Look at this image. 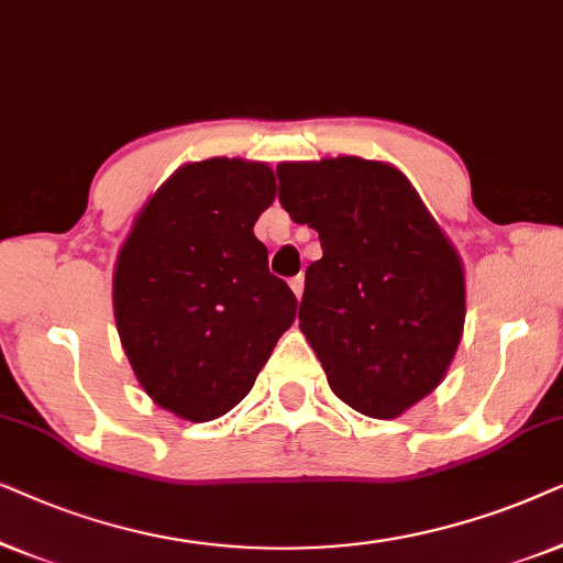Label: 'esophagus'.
<instances>
[{
	"label": "esophagus",
	"mask_w": 563,
	"mask_h": 563,
	"mask_svg": "<svg viewBox=\"0 0 563 563\" xmlns=\"http://www.w3.org/2000/svg\"><path fill=\"white\" fill-rule=\"evenodd\" d=\"M290 290H294L296 298L303 296V275H298V277H294V280H290Z\"/></svg>",
	"instance_id": "34e87169"
}]
</instances>
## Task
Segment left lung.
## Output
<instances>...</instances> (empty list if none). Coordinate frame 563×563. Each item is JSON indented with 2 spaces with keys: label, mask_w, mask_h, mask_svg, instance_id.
Listing matches in <instances>:
<instances>
[{
  "label": "left lung",
  "mask_w": 563,
  "mask_h": 563,
  "mask_svg": "<svg viewBox=\"0 0 563 563\" xmlns=\"http://www.w3.org/2000/svg\"><path fill=\"white\" fill-rule=\"evenodd\" d=\"M280 206L319 231L306 269L301 332L329 388L360 415L394 419L434 391L466 321L451 239L391 164L336 156L283 162Z\"/></svg>",
  "instance_id": "obj_1"
}]
</instances>
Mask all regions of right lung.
<instances>
[{"instance_id":"add662e5","label":"right lung","mask_w":563,"mask_h":563,"mask_svg":"<svg viewBox=\"0 0 563 563\" xmlns=\"http://www.w3.org/2000/svg\"><path fill=\"white\" fill-rule=\"evenodd\" d=\"M275 200L262 162L216 156L179 167L133 221L112 275V311L154 404L211 422L252 391L296 319V296L254 236Z\"/></svg>"}]
</instances>
